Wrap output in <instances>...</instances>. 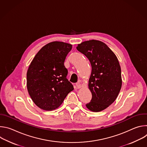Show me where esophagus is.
<instances>
[{
    "label": "esophagus",
    "mask_w": 147,
    "mask_h": 147,
    "mask_svg": "<svg viewBox=\"0 0 147 147\" xmlns=\"http://www.w3.org/2000/svg\"><path fill=\"white\" fill-rule=\"evenodd\" d=\"M76 86L77 88H78V89L81 88L82 87V86H81V84H80V82H77V83H76Z\"/></svg>",
    "instance_id": "obj_1"
}]
</instances>
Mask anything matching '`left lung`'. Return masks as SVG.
I'll list each match as a JSON object with an SVG mask.
<instances>
[{
	"mask_svg": "<svg viewBox=\"0 0 147 147\" xmlns=\"http://www.w3.org/2000/svg\"><path fill=\"white\" fill-rule=\"evenodd\" d=\"M76 48L88 59L92 67L88 82L92 99L86 107L92 112L102 111L114 102L121 87L118 59L112 51L100 40L84 41Z\"/></svg>",
	"mask_w": 147,
	"mask_h": 147,
	"instance_id": "1",
	"label": "left lung"
}]
</instances>
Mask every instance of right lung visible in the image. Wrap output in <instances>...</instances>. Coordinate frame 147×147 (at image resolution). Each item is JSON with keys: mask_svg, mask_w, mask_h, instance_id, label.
<instances>
[{"mask_svg": "<svg viewBox=\"0 0 147 147\" xmlns=\"http://www.w3.org/2000/svg\"><path fill=\"white\" fill-rule=\"evenodd\" d=\"M71 44L55 41L42 48L32 60L27 73V90L39 108L53 111L59 108L74 90L67 79L64 62Z\"/></svg>", "mask_w": 147, "mask_h": 147, "instance_id": "right-lung-1", "label": "right lung"}]
</instances>
